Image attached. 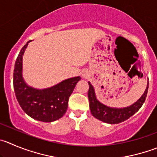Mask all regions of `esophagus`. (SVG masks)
I'll list each match as a JSON object with an SVG mask.
<instances>
[{"mask_svg": "<svg viewBox=\"0 0 157 157\" xmlns=\"http://www.w3.org/2000/svg\"><path fill=\"white\" fill-rule=\"evenodd\" d=\"M82 75H83V77H84V78H86V77H87V76H88L87 72H84V73H83Z\"/></svg>", "mask_w": 157, "mask_h": 157, "instance_id": "obj_1", "label": "esophagus"}]
</instances>
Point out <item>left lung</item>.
I'll return each instance as SVG.
<instances>
[{
    "mask_svg": "<svg viewBox=\"0 0 157 157\" xmlns=\"http://www.w3.org/2000/svg\"><path fill=\"white\" fill-rule=\"evenodd\" d=\"M89 89L88 92V97L89 100V106L92 116L96 119L109 124H117L119 122L126 120L133 116L144 103L147 92H148L149 82L144 93L132 105L125 108H111L101 103L96 98L93 86L89 82Z\"/></svg>",
    "mask_w": 157,
    "mask_h": 157,
    "instance_id": "obj_1",
    "label": "left lung"
}]
</instances>
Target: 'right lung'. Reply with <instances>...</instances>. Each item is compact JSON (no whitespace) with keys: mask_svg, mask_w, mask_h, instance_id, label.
I'll use <instances>...</instances> for the list:
<instances>
[{"mask_svg":"<svg viewBox=\"0 0 157 157\" xmlns=\"http://www.w3.org/2000/svg\"><path fill=\"white\" fill-rule=\"evenodd\" d=\"M30 41L21 48L14 65V89L16 98L24 112L31 118L44 122H53L66 113L68 98L81 77L68 78L44 89L28 86L22 77V58Z\"/></svg>","mask_w":157,"mask_h":157,"instance_id":"right-lung-1","label":"right lung"}]
</instances>
